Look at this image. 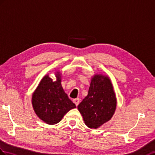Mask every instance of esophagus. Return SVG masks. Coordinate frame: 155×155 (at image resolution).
Masks as SVG:
<instances>
[{"mask_svg":"<svg viewBox=\"0 0 155 155\" xmlns=\"http://www.w3.org/2000/svg\"><path fill=\"white\" fill-rule=\"evenodd\" d=\"M73 102L75 104V105H76V106H77L78 105L79 102H80V99H79V98L74 99V100H73Z\"/></svg>","mask_w":155,"mask_h":155,"instance_id":"obj_1","label":"esophagus"}]
</instances>
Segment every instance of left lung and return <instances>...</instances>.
<instances>
[{"label": "left lung", "instance_id": "8db88e82", "mask_svg": "<svg viewBox=\"0 0 155 155\" xmlns=\"http://www.w3.org/2000/svg\"><path fill=\"white\" fill-rule=\"evenodd\" d=\"M116 108V98L110 78L95 75L87 96L78 106L85 124L90 128H98L110 120Z\"/></svg>", "mask_w": 155, "mask_h": 155}]
</instances>
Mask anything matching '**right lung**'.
<instances>
[{"mask_svg":"<svg viewBox=\"0 0 155 155\" xmlns=\"http://www.w3.org/2000/svg\"><path fill=\"white\" fill-rule=\"evenodd\" d=\"M53 82L48 75L42 78L32 96V105L37 116L45 123L56 124L71 109L76 107L61 84V74Z\"/></svg>","mask_w":155,"mask_h":155,"instance_id":"right-lung-1","label":"right lung"}]
</instances>
